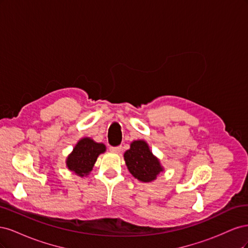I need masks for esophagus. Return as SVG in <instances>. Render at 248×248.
I'll use <instances>...</instances> for the list:
<instances>
[{
	"label": "esophagus",
	"mask_w": 248,
	"mask_h": 248,
	"mask_svg": "<svg viewBox=\"0 0 248 248\" xmlns=\"http://www.w3.org/2000/svg\"><path fill=\"white\" fill-rule=\"evenodd\" d=\"M109 150L114 153H120L122 151V146H117V147H109Z\"/></svg>",
	"instance_id": "34e87169"
}]
</instances>
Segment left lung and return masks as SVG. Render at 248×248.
Returning <instances> with one entry per match:
<instances>
[{
	"label": "left lung",
	"instance_id": "1",
	"mask_svg": "<svg viewBox=\"0 0 248 248\" xmlns=\"http://www.w3.org/2000/svg\"><path fill=\"white\" fill-rule=\"evenodd\" d=\"M124 159L131 175L142 182H151L162 170L158 159L144 140H134L125 152Z\"/></svg>",
	"mask_w": 248,
	"mask_h": 248
}]
</instances>
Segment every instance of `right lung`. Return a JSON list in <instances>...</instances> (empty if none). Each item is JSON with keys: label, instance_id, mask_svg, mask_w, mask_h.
<instances>
[{"label": "right lung", "instance_id": "right-lung-1", "mask_svg": "<svg viewBox=\"0 0 248 248\" xmlns=\"http://www.w3.org/2000/svg\"><path fill=\"white\" fill-rule=\"evenodd\" d=\"M104 151L106 146L103 144H98L88 138L82 139L67 158V167L80 177L88 175L91 171L97 157Z\"/></svg>", "mask_w": 248, "mask_h": 248}]
</instances>
